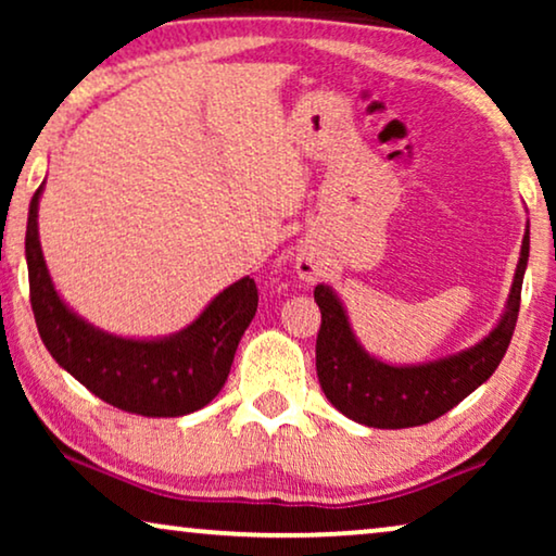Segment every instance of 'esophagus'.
<instances>
[{
  "mask_svg": "<svg viewBox=\"0 0 556 556\" xmlns=\"http://www.w3.org/2000/svg\"><path fill=\"white\" fill-rule=\"evenodd\" d=\"M295 273H299V278L306 280V283H316V280L321 278L324 261H321V257H318V253H316L314 248L303 245L299 250V255H295Z\"/></svg>",
  "mask_w": 556,
  "mask_h": 556,
  "instance_id": "esophagus-1",
  "label": "esophagus"
}]
</instances>
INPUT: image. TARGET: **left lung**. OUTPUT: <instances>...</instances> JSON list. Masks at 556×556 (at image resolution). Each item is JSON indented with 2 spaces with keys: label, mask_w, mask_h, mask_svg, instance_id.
I'll use <instances>...</instances> for the list:
<instances>
[{
  "label": "left lung",
  "mask_w": 556,
  "mask_h": 556,
  "mask_svg": "<svg viewBox=\"0 0 556 556\" xmlns=\"http://www.w3.org/2000/svg\"><path fill=\"white\" fill-rule=\"evenodd\" d=\"M529 263V223L504 314L473 346L420 364H390L359 344L344 301L329 283H318L321 308L316 371L326 400L349 420L379 430L417 428L445 415L489 379L511 344L519 318L521 283Z\"/></svg>",
  "instance_id": "8db88e82"
}]
</instances>
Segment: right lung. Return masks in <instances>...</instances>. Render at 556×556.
Here are the masks:
<instances>
[{
    "label": "right lung",
    "instance_id": "add662e5",
    "mask_svg": "<svg viewBox=\"0 0 556 556\" xmlns=\"http://www.w3.org/2000/svg\"><path fill=\"white\" fill-rule=\"evenodd\" d=\"M45 181L27 212L25 257L37 331L52 359L109 405L143 417H181L210 405L230 375L242 333L257 311L255 280L223 288L185 329L121 337L93 326L58 293L40 245Z\"/></svg>",
    "mask_w": 556,
    "mask_h": 556
}]
</instances>
